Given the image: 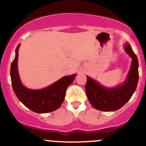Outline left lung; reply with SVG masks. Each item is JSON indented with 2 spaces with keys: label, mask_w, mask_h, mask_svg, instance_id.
Wrapping results in <instances>:
<instances>
[{
  "label": "left lung",
  "mask_w": 146,
  "mask_h": 146,
  "mask_svg": "<svg viewBox=\"0 0 146 146\" xmlns=\"http://www.w3.org/2000/svg\"><path fill=\"white\" fill-rule=\"evenodd\" d=\"M124 50L132 58V63L127 78L123 84L114 88H108L86 76L85 88L87 98L95 109L107 112L119 109L129 101L136 90L139 81L138 59L128 43L124 45Z\"/></svg>",
  "instance_id": "1"
}]
</instances>
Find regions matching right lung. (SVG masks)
<instances>
[{"instance_id":"right-lung-1","label":"right lung","mask_w":146,"mask_h":146,"mask_svg":"<svg viewBox=\"0 0 146 146\" xmlns=\"http://www.w3.org/2000/svg\"><path fill=\"white\" fill-rule=\"evenodd\" d=\"M11 64L10 75L13 90L18 100L30 110L37 113H46L59 108L64 100L67 87L73 82L77 74L64 76L42 89H29L21 82L18 70V48Z\"/></svg>"}]
</instances>
